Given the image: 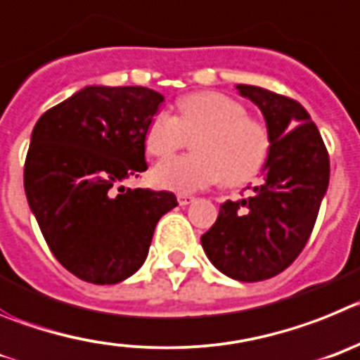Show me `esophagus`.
Here are the masks:
<instances>
[{
	"mask_svg": "<svg viewBox=\"0 0 360 360\" xmlns=\"http://www.w3.org/2000/svg\"><path fill=\"white\" fill-rule=\"evenodd\" d=\"M193 200H195V197L188 195V193H179V195H177V202H179L181 206H186V204L193 202Z\"/></svg>",
	"mask_w": 360,
	"mask_h": 360,
	"instance_id": "obj_1",
	"label": "esophagus"
}]
</instances>
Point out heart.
Here are the masks:
<instances>
[{
	"label": "heart",
	"instance_id": "obj_1",
	"mask_svg": "<svg viewBox=\"0 0 360 360\" xmlns=\"http://www.w3.org/2000/svg\"><path fill=\"white\" fill-rule=\"evenodd\" d=\"M193 138L195 154L163 161L154 170L161 188L199 192L228 181L240 184L257 176L271 152V134L262 122L249 118L238 100L217 91L193 93L177 102V116L160 111L145 131L150 156L168 158Z\"/></svg>",
	"mask_w": 360,
	"mask_h": 360
}]
</instances>
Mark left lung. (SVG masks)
I'll list each match as a JSON object with an SVG mask.
<instances>
[{
  "label": "left lung",
  "instance_id": "left-lung-1",
  "mask_svg": "<svg viewBox=\"0 0 360 360\" xmlns=\"http://www.w3.org/2000/svg\"><path fill=\"white\" fill-rule=\"evenodd\" d=\"M236 89L260 108L271 134L265 181L248 199L226 200L200 244L226 276L262 281L285 271L305 248L328 188L330 160L300 102L258 86Z\"/></svg>",
  "mask_w": 360,
  "mask_h": 360
}]
</instances>
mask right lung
I'll list each match as a JSON object with an SVG mask.
<instances>
[{
  "label": "right lung",
  "mask_w": 360,
  "mask_h": 360,
  "mask_svg": "<svg viewBox=\"0 0 360 360\" xmlns=\"http://www.w3.org/2000/svg\"><path fill=\"white\" fill-rule=\"evenodd\" d=\"M165 96L141 86H87L32 131L25 193L53 257L89 283L112 285L143 265L172 192L125 188L147 170L145 131Z\"/></svg>",
  "instance_id": "right-lung-1"
}]
</instances>
